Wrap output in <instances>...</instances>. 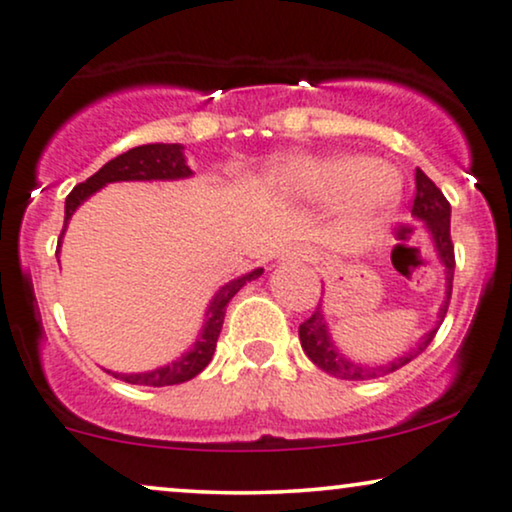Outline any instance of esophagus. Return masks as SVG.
Returning <instances> with one entry per match:
<instances>
[{"instance_id":"esophagus-1","label":"esophagus","mask_w":512,"mask_h":512,"mask_svg":"<svg viewBox=\"0 0 512 512\" xmlns=\"http://www.w3.org/2000/svg\"><path fill=\"white\" fill-rule=\"evenodd\" d=\"M291 257H295V260H303V257H307V250L291 248Z\"/></svg>"}]
</instances>
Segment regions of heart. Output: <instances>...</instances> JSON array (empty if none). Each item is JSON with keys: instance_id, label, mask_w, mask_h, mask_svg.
I'll list each match as a JSON object with an SVG mask.
<instances>
[{"instance_id": "b5f03b06", "label": "heart", "mask_w": 512, "mask_h": 512, "mask_svg": "<svg viewBox=\"0 0 512 512\" xmlns=\"http://www.w3.org/2000/svg\"><path fill=\"white\" fill-rule=\"evenodd\" d=\"M274 183L298 197H331L343 190V207L353 219H372L398 200L400 178L365 157L288 159L274 169Z\"/></svg>"}]
</instances>
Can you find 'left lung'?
Listing matches in <instances>:
<instances>
[{
	"label": "left lung",
	"instance_id": "obj_1",
	"mask_svg": "<svg viewBox=\"0 0 512 512\" xmlns=\"http://www.w3.org/2000/svg\"><path fill=\"white\" fill-rule=\"evenodd\" d=\"M412 214L417 219H422L427 224V229L432 231L436 252H439L443 267H446V303H443L439 317L443 322L448 312V303H451V291H453V272H455V252H453V240H451V205L443 197L439 188L434 186V181L424 171L417 169L415 174V200H412ZM436 331H429L427 336L417 343V348H412L410 353H405L398 360H393L391 365H379V367H367V365H355L343 353H338V348L331 343L329 331H326L324 315L319 312V307L312 312L310 317L300 324V346H303L305 355L310 357L312 362L319 369H324L326 374L336 379H348V381H362V379H379L386 377V374L396 372V369L405 367L408 362L415 360L417 355H422L427 350L429 343L434 341Z\"/></svg>",
	"mask_w": 512,
	"mask_h": 512
}]
</instances>
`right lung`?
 <instances>
[{"label":"right lung","instance_id":"1","mask_svg":"<svg viewBox=\"0 0 512 512\" xmlns=\"http://www.w3.org/2000/svg\"><path fill=\"white\" fill-rule=\"evenodd\" d=\"M193 174L188 169L186 157H183V147L181 145H164V143H155V145H140L133 147V150L123 152V155L114 157L112 162H107L102 166L97 174H92L88 181L78 183L76 188L71 190L69 197H66V207H64V229L69 224L71 214L76 212V207L83 200L100 190L102 186L114 181H169V178H186ZM64 229H61V236H64ZM59 252V245H57ZM262 274V269H255V272L240 276V279L226 283L221 291L214 295L212 305L207 310V322L205 329H202L200 338L195 341V346L190 353L183 357H178L176 362L171 365L159 367L155 372H143V374H114L116 379L126 381V384H138V386H174V384H183V381H190L197 374L202 372L212 360L214 348H217V338L221 334V324H224L226 317V305L231 303V298L236 295L245 283L257 279Z\"/></svg>","mask_w":512,"mask_h":512}]
</instances>
